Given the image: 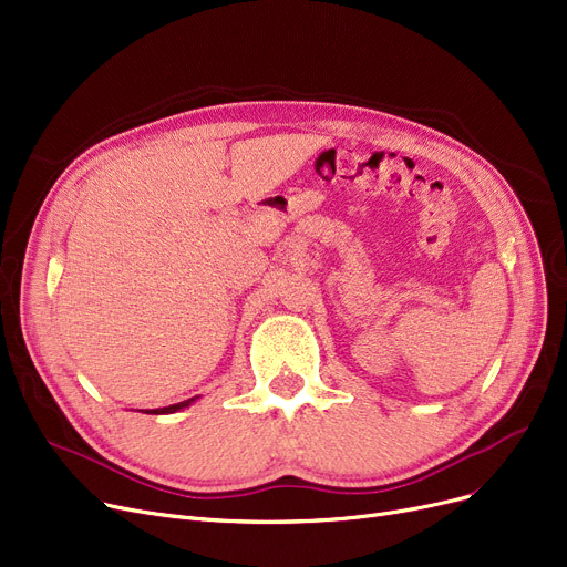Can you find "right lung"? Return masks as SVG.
Here are the masks:
<instances>
[{
    "instance_id": "obj_1",
    "label": "right lung",
    "mask_w": 567,
    "mask_h": 567,
    "mask_svg": "<svg viewBox=\"0 0 567 567\" xmlns=\"http://www.w3.org/2000/svg\"><path fill=\"white\" fill-rule=\"evenodd\" d=\"M196 399L199 396H194V399H187V401H183V403H176V405H168V408H157V410H145L147 414H171V412H178V410H185L187 405H192Z\"/></svg>"
}]
</instances>
